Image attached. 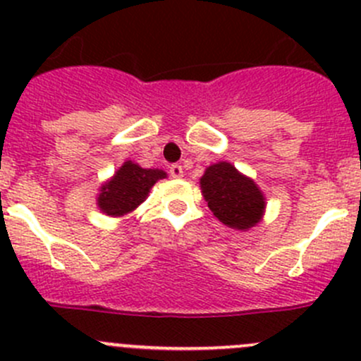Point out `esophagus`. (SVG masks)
<instances>
[{
  "label": "esophagus",
  "instance_id": "esophagus-1",
  "mask_svg": "<svg viewBox=\"0 0 361 361\" xmlns=\"http://www.w3.org/2000/svg\"><path fill=\"white\" fill-rule=\"evenodd\" d=\"M169 173L173 178H181L183 176V167L180 164H171L169 166Z\"/></svg>",
  "mask_w": 361,
  "mask_h": 361
}]
</instances>
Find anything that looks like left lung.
Returning a JSON list of instances; mask_svg holds the SVG:
<instances>
[{
  "label": "left lung",
  "instance_id": "obj_1",
  "mask_svg": "<svg viewBox=\"0 0 361 361\" xmlns=\"http://www.w3.org/2000/svg\"><path fill=\"white\" fill-rule=\"evenodd\" d=\"M201 188L209 209L227 227L246 231L264 214L262 192L232 164L218 162L207 167L201 178Z\"/></svg>",
  "mask_w": 361,
  "mask_h": 361
}]
</instances>
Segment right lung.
<instances>
[{
    "mask_svg": "<svg viewBox=\"0 0 361 361\" xmlns=\"http://www.w3.org/2000/svg\"><path fill=\"white\" fill-rule=\"evenodd\" d=\"M162 178H166L164 171L143 169L137 164L127 160L116 171L115 176L101 187L97 204L103 213L110 216H122L140 206L147 199L150 188Z\"/></svg>",
    "mask_w": 361,
    "mask_h": 361,
    "instance_id": "right-lung-1",
    "label": "right lung"
}]
</instances>
